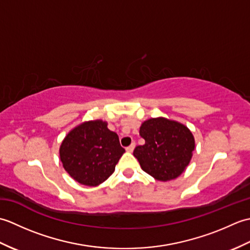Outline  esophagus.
<instances>
[{"label":"esophagus","mask_w":250,"mask_h":250,"mask_svg":"<svg viewBox=\"0 0 250 250\" xmlns=\"http://www.w3.org/2000/svg\"><path fill=\"white\" fill-rule=\"evenodd\" d=\"M134 147H135V143L133 142V143H132V144H131L130 146H128V147L125 148V150L128 151V152H132V151L134 150Z\"/></svg>","instance_id":"1"}]
</instances>
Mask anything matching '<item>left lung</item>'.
<instances>
[{
    "mask_svg": "<svg viewBox=\"0 0 250 250\" xmlns=\"http://www.w3.org/2000/svg\"><path fill=\"white\" fill-rule=\"evenodd\" d=\"M140 135L144 145L133 151L143 171L161 182L177 178L192 158L194 137L187 126L163 117L144 121Z\"/></svg>",
    "mask_w": 250,
    "mask_h": 250,
    "instance_id": "left-lung-1",
    "label": "left lung"
}]
</instances>
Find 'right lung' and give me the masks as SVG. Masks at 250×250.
<instances>
[{"instance_id":"right-lung-1","label":"right lung","mask_w":250,"mask_h":250,"mask_svg":"<svg viewBox=\"0 0 250 250\" xmlns=\"http://www.w3.org/2000/svg\"><path fill=\"white\" fill-rule=\"evenodd\" d=\"M119 137L102 120L77 125L63 140L60 159L65 171L79 184L94 187L115 171L124 155Z\"/></svg>"}]
</instances>
